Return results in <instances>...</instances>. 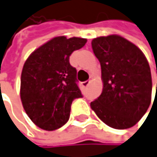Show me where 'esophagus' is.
Instances as JSON below:
<instances>
[{
    "mask_svg": "<svg viewBox=\"0 0 157 157\" xmlns=\"http://www.w3.org/2000/svg\"><path fill=\"white\" fill-rule=\"evenodd\" d=\"M89 83H90V80H87V81H85V82H83L82 83V85H83V86H87L88 85H89Z\"/></svg>",
    "mask_w": 157,
    "mask_h": 157,
    "instance_id": "esophagus-1",
    "label": "esophagus"
}]
</instances>
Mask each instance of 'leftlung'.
<instances>
[{"label":"left lung","instance_id":"obj_1","mask_svg":"<svg viewBox=\"0 0 157 157\" xmlns=\"http://www.w3.org/2000/svg\"><path fill=\"white\" fill-rule=\"evenodd\" d=\"M91 46L101 64L104 87L90 106L110 127L130 128L151 104L153 85L149 63L140 48L118 35L96 37Z\"/></svg>","mask_w":157,"mask_h":157}]
</instances>
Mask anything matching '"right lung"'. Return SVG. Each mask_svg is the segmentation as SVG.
<instances>
[{"label": "right lung", "instance_id": "obj_1", "mask_svg": "<svg viewBox=\"0 0 157 157\" xmlns=\"http://www.w3.org/2000/svg\"><path fill=\"white\" fill-rule=\"evenodd\" d=\"M86 43V38L56 36L35 50L25 61L21 99L28 117L39 128L53 131L62 127L70 119L72 101L83 97L70 56Z\"/></svg>", "mask_w": 157, "mask_h": 157}]
</instances>
